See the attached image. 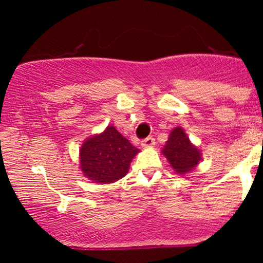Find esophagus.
<instances>
[{
	"label": "esophagus",
	"mask_w": 263,
	"mask_h": 263,
	"mask_svg": "<svg viewBox=\"0 0 263 263\" xmlns=\"http://www.w3.org/2000/svg\"><path fill=\"white\" fill-rule=\"evenodd\" d=\"M155 143H156V140L152 137V136H149V137L144 138V140H142V142H141V144L143 147H151V146H153V144H155Z\"/></svg>",
	"instance_id": "esophagus-1"
}]
</instances>
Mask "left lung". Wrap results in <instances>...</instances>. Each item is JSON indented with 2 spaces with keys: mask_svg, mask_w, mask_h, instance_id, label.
Listing matches in <instances>:
<instances>
[{
  "mask_svg": "<svg viewBox=\"0 0 263 263\" xmlns=\"http://www.w3.org/2000/svg\"><path fill=\"white\" fill-rule=\"evenodd\" d=\"M162 153L171 163L173 170L180 174H185L194 170L201 159L199 149L190 143L182 127H176L171 132Z\"/></svg>",
  "mask_w": 263,
  "mask_h": 263,
  "instance_id": "1",
  "label": "left lung"
}]
</instances>
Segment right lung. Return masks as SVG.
<instances>
[{"mask_svg":"<svg viewBox=\"0 0 263 263\" xmlns=\"http://www.w3.org/2000/svg\"><path fill=\"white\" fill-rule=\"evenodd\" d=\"M140 152L108 126L100 135L90 137L80 148V168L84 176L96 183H114L127 174L132 158Z\"/></svg>","mask_w":263,"mask_h":263,"instance_id":"obj_1","label":"right lung"}]
</instances>
